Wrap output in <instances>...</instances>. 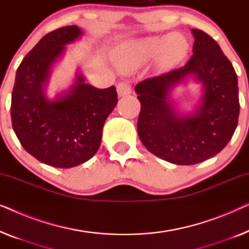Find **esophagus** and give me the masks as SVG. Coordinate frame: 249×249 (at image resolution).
I'll return each mask as SVG.
<instances>
[{
    "mask_svg": "<svg viewBox=\"0 0 249 249\" xmlns=\"http://www.w3.org/2000/svg\"><path fill=\"white\" fill-rule=\"evenodd\" d=\"M117 90H118V95L120 97L127 96V95L131 94V86L128 83H125V81H122V83L118 84Z\"/></svg>",
    "mask_w": 249,
    "mask_h": 249,
    "instance_id": "obj_1",
    "label": "esophagus"
}]
</instances>
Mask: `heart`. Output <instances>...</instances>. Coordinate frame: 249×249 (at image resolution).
<instances>
[{"label":"heart","mask_w":249,"mask_h":249,"mask_svg":"<svg viewBox=\"0 0 249 249\" xmlns=\"http://www.w3.org/2000/svg\"><path fill=\"white\" fill-rule=\"evenodd\" d=\"M187 51V40L179 34L148 36L128 43L119 54L117 63L122 69H130L159 56L162 64L172 66L185 57Z\"/></svg>","instance_id":"b5f03b06"}]
</instances>
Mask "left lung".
Masks as SVG:
<instances>
[{"label":"left lung","instance_id":"obj_1","mask_svg":"<svg viewBox=\"0 0 249 249\" xmlns=\"http://www.w3.org/2000/svg\"><path fill=\"white\" fill-rule=\"evenodd\" d=\"M193 56L179 69L136 85L141 102L138 136L152 154L178 165L213 158L232 137L239 118L236 71L219 44L203 30L193 29ZM203 84L200 107L181 116L168 100L171 88L186 76Z\"/></svg>","mask_w":249,"mask_h":249}]
</instances>
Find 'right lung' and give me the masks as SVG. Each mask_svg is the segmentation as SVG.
Masks as SVG:
<instances>
[{
  "label": "right lung",
  "mask_w": 249,
  "mask_h": 249,
  "mask_svg": "<svg viewBox=\"0 0 249 249\" xmlns=\"http://www.w3.org/2000/svg\"><path fill=\"white\" fill-rule=\"evenodd\" d=\"M81 36L77 26L53 30L25 56L17 70L11 100L12 127L20 144L38 161L72 168L97 152L104 122L118 103L114 86L98 89L78 74L69 90L54 101L44 93L52 64L67 44Z\"/></svg>",
  "instance_id": "1"
}]
</instances>
